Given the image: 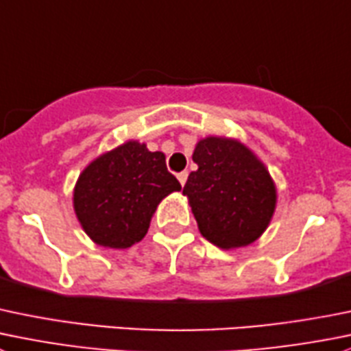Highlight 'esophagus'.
<instances>
[{"label": "esophagus", "instance_id": "obj_1", "mask_svg": "<svg viewBox=\"0 0 351 351\" xmlns=\"http://www.w3.org/2000/svg\"><path fill=\"white\" fill-rule=\"evenodd\" d=\"M186 178H189V171H182V173H178V182L182 183V186L185 185V183H186Z\"/></svg>", "mask_w": 351, "mask_h": 351}]
</instances>
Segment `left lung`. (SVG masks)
<instances>
[{
    "label": "left lung",
    "instance_id": "8db88e82",
    "mask_svg": "<svg viewBox=\"0 0 351 351\" xmlns=\"http://www.w3.org/2000/svg\"><path fill=\"white\" fill-rule=\"evenodd\" d=\"M197 165L183 195L202 237L223 250L254 243L269 226L278 192L266 165L237 138L209 135L192 154Z\"/></svg>",
    "mask_w": 351,
    "mask_h": 351
}]
</instances>
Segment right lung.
Wrapping results in <instances>:
<instances>
[{
  "instance_id": "add662e5",
  "label": "right lung",
  "mask_w": 351,
  "mask_h": 351,
  "mask_svg": "<svg viewBox=\"0 0 351 351\" xmlns=\"http://www.w3.org/2000/svg\"><path fill=\"white\" fill-rule=\"evenodd\" d=\"M180 190L162 152L127 141L85 166L75 183L73 210L94 243L128 248L145 237L159 202Z\"/></svg>"
}]
</instances>
